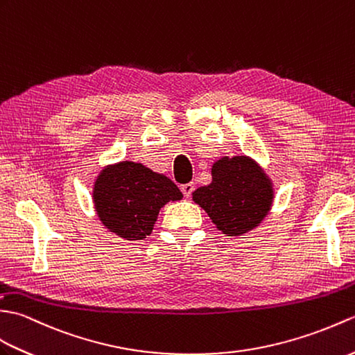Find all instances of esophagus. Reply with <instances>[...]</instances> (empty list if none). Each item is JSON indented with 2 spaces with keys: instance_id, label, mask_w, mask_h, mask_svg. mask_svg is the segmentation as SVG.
<instances>
[{
  "instance_id": "esophagus-1",
  "label": "esophagus",
  "mask_w": 355,
  "mask_h": 355,
  "mask_svg": "<svg viewBox=\"0 0 355 355\" xmlns=\"http://www.w3.org/2000/svg\"><path fill=\"white\" fill-rule=\"evenodd\" d=\"M194 184L193 182H190V184H185V185H182L180 187V190H182V193L187 196V198H190V196L193 194V191H194Z\"/></svg>"
}]
</instances>
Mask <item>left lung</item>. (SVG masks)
I'll return each mask as SVG.
<instances>
[{"instance_id": "left-lung-1", "label": "left lung", "mask_w": 355, "mask_h": 355, "mask_svg": "<svg viewBox=\"0 0 355 355\" xmlns=\"http://www.w3.org/2000/svg\"><path fill=\"white\" fill-rule=\"evenodd\" d=\"M209 185L199 187L193 200L227 237H240L261 225L275 199L272 179L250 156H222L212 164Z\"/></svg>"}]
</instances>
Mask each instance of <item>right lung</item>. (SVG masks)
I'll list each match as a JSON object with an SVG mask.
<instances>
[{
	"instance_id": "right-lung-1",
	"label": "right lung",
	"mask_w": 355,
	"mask_h": 355,
	"mask_svg": "<svg viewBox=\"0 0 355 355\" xmlns=\"http://www.w3.org/2000/svg\"><path fill=\"white\" fill-rule=\"evenodd\" d=\"M182 198L171 179L132 161L106 165L92 187L100 222L109 232L129 241L146 239L164 205Z\"/></svg>"
}]
</instances>
